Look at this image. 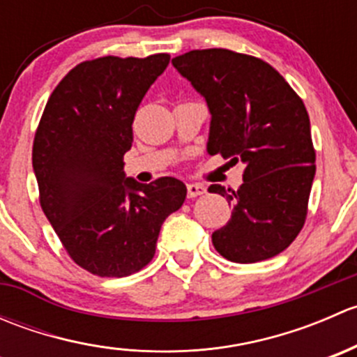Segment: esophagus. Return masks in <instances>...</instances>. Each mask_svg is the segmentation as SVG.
I'll return each mask as SVG.
<instances>
[{"label":"esophagus","instance_id":"obj_1","mask_svg":"<svg viewBox=\"0 0 357 357\" xmlns=\"http://www.w3.org/2000/svg\"><path fill=\"white\" fill-rule=\"evenodd\" d=\"M186 192H188L190 199H195V197L204 195L205 186L200 185V183H188V185H186Z\"/></svg>","mask_w":357,"mask_h":357}]
</instances>
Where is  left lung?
I'll return each instance as SVG.
<instances>
[{
	"label": "left lung",
	"mask_w": 357,
	"mask_h": 357,
	"mask_svg": "<svg viewBox=\"0 0 357 357\" xmlns=\"http://www.w3.org/2000/svg\"><path fill=\"white\" fill-rule=\"evenodd\" d=\"M172 66L207 102V152L245 165L236 192L208 186L233 205L212 233L215 250L240 264L275 257L304 226L316 174L304 103L269 63L231 50H193Z\"/></svg>",
	"instance_id": "1"
}]
</instances>
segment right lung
<instances>
[{
	"label": "right lung",
	"instance_id": "1",
	"mask_svg": "<svg viewBox=\"0 0 357 357\" xmlns=\"http://www.w3.org/2000/svg\"><path fill=\"white\" fill-rule=\"evenodd\" d=\"M171 56H102L75 66L46 103L32 145L39 202L75 264L122 278L155 255L162 222L186 199L185 183L142 185L124 172L132 121Z\"/></svg>",
	"mask_w": 357,
	"mask_h": 357
}]
</instances>
